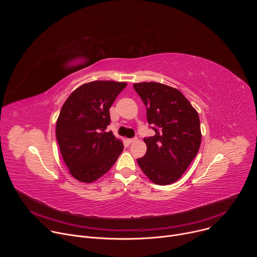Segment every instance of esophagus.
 I'll return each instance as SVG.
<instances>
[{"label":"esophagus","mask_w":257,"mask_h":257,"mask_svg":"<svg viewBox=\"0 0 257 257\" xmlns=\"http://www.w3.org/2000/svg\"><path fill=\"white\" fill-rule=\"evenodd\" d=\"M136 140H137V138H136V137H134V138H128V139H127L128 143H133V142H135Z\"/></svg>","instance_id":"esophagus-1"}]
</instances>
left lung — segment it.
I'll return each instance as SVG.
<instances>
[{
    "label": "left lung",
    "instance_id": "1",
    "mask_svg": "<svg viewBox=\"0 0 257 257\" xmlns=\"http://www.w3.org/2000/svg\"><path fill=\"white\" fill-rule=\"evenodd\" d=\"M146 106V118L155 136L144 138L148 151L137 160L142 172L158 185L180 179L201 143L196 109L178 89L158 82L134 83Z\"/></svg>",
    "mask_w": 257,
    "mask_h": 257
}]
</instances>
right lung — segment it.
<instances>
[{
    "instance_id": "obj_1",
    "label": "right lung",
    "mask_w": 257,
    "mask_h": 257,
    "mask_svg": "<svg viewBox=\"0 0 257 257\" xmlns=\"http://www.w3.org/2000/svg\"><path fill=\"white\" fill-rule=\"evenodd\" d=\"M127 83L96 80L82 84L64 102L56 124V137L70 174L91 183L104 175L124 150L121 140L105 129L109 107Z\"/></svg>"
}]
</instances>
